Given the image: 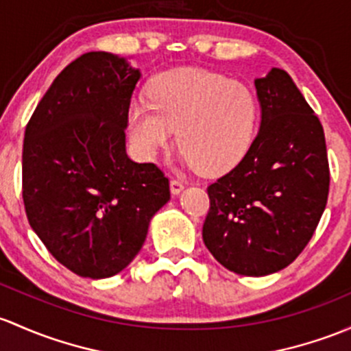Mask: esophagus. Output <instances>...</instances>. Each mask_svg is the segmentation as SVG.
<instances>
[{
    "label": "esophagus",
    "mask_w": 351,
    "mask_h": 351,
    "mask_svg": "<svg viewBox=\"0 0 351 351\" xmlns=\"http://www.w3.org/2000/svg\"><path fill=\"white\" fill-rule=\"evenodd\" d=\"M183 188H185V185H183L180 180H171V182H169V190H171V195H180L183 191Z\"/></svg>",
    "instance_id": "1"
}]
</instances>
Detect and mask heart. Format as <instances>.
I'll use <instances>...</instances> for the list:
<instances>
[{
    "instance_id": "b5f03b06",
    "label": "heart",
    "mask_w": 351,
    "mask_h": 351,
    "mask_svg": "<svg viewBox=\"0 0 351 351\" xmlns=\"http://www.w3.org/2000/svg\"><path fill=\"white\" fill-rule=\"evenodd\" d=\"M259 116V101L245 84L182 67L153 79L149 101L138 99L129 106L128 131L136 151L151 158L176 129L182 160L204 173H220L250 149Z\"/></svg>"
}]
</instances>
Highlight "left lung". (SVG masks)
Returning <instances> with one entry per match:
<instances>
[{
  "mask_svg": "<svg viewBox=\"0 0 351 351\" xmlns=\"http://www.w3.org/2000/svg\"><path fill=\"white\" fill-rule=\"evenodd\" d=\"M261 128L234 169L208 186L204 242L228 271L267 276L302 252L330 190L323 126L289 73L254 80Z\"/></svg>",
  "mask_w": 351,
  "mask_h": 351,
  "instance_id": "1",
  "label": "left lung"
}]
</instances>
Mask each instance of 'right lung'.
<instances>
[{
	"mask_svg": "<svg viewBox=\"0 0 351 351\" xmlns=\"http://www.w3.org/2000/svg\"><path fill=\"white\" fill-rule=\"evenodd\" d=\"M141 79L128 58L88 51L36 106L23 141V202L49 252L77 276L106 279L138 256L169 183L126 153L128 112Z\"/></svg>",
	"mask_w": 351,
	"mask_h": 351,
	"instance_id": "obj_1",
	"label": "right lung"
}]
</instances>
